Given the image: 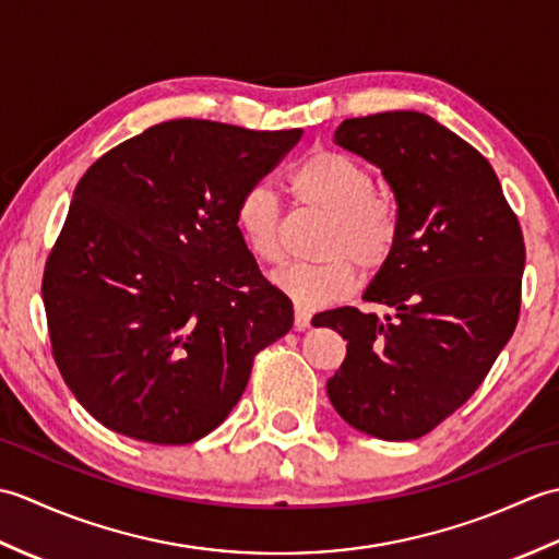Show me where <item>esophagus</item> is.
<instances>
[{"mask_svg": "<svg viewBox=\"0 0 559 559\" xmlns=\"http://www.w3.org/2000/svg\"><path fill=\"white\" fill-rule=\"evenodd\" d=\"M307 326H310V312L302 310V307H295V329L305 331Z\"/></svg>", "mask_w": 559, "mask_h": 559, "instance_id": "34e87169", "label": "esophagus"}]
</instances>
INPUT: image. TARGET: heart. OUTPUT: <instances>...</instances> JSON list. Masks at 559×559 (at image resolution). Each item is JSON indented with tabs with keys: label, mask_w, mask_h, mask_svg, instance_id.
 Instances as JSON below:
<instances>
[{
	"label": "heart",
	"mask_w": 559,
	"mask_h": 559,
	"mask_svg": "<svg viewBox=\"0 0 559 559\" xmlns=\"http://www.w3.org/2000/svg\"><path fill=\"white\" fill-rule=\"evenodd\" d=\"M288 189L300 206L329 218L319 240L317 264H295L276 273V286L302 307H322L348 295L355 283V261L374 271L386 261L396 240V218L374 197V177L350 156L317 151L288 175ZM235 223L249 252L266 264H281V206L264 187H252L235 206Z\"/></svg>",
	"instance_id": "obj_1"
}]
</instances>
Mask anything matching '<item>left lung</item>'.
<instances>
[{
  "mask_svg": "<svg viewBox=\"0 0 559 559\" xmlns=\"http://www.w3.org/2000/svg\"><path fill=\"white\" fill-rule=\"evenodd\" d=\"M334 144L382 170L396 199V240L362 300L317 314L348 341L326 382L355 430L418 439L463 406L512 338L526 247L492 165L430 115L346 120Z\"/></svg>",
  "mask_w": 559,
  "mask_h": 559,
  "instance_id": "8db88e82",
  "label": "left lung"
}]
</instances>
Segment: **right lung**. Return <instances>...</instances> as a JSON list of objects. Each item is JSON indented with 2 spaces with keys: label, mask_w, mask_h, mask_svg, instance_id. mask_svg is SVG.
<instances>
[{
  "label": "right lung",
  "mask_w": 559,
  "mask_h": 559,
  "mask_svg": "<svg viewBox=\"0 0 559 559\" xmlns=\"http://www.w3.org/2000/svg\"><path fill=\"white\" fill-rule=\"evenodd\" d=\"M302 129L170 120L81 177L43 276L59 372L108 430L189 444L228 418L293 302L261 276L235 206Z\"/></svg>",
  "instance_id": "obj_1"
}]
</instances>
